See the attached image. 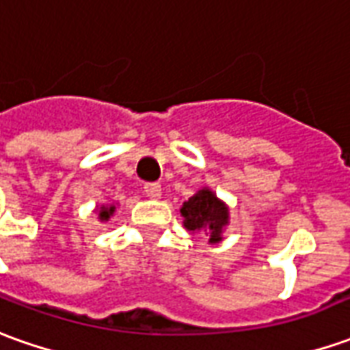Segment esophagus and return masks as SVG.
Wrapping results in <instances>:
<instances>
[{"instance_id": "1", "label": "esophagus", "mask_w": 350, "mask_h": 350, "mask_svg": "<svg viewBox=\"0 0 350 350\" xmlns=\"http://www.w3.org/2000/svg\"><path fill=\"white\" fill-rule=\"evenodd\" d=\"M144 191L147 197H151V199H159L161 197V184L159 182H147V184L144 185Z\"/></svg>"}]
</instances>
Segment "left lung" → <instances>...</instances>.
I'll return each instance as SVG.
<instances>
[{"label":"left lung","instance_id":"left-lung-1","mask_svg":"<svg viewBox=\"0 0 350 350\" xmlns=\"http://www.w3.org/2000/svg\"><path fill=\"white\" fill-rule=\"evenodd\" d=\"M182 216H184V226L189 232H208L211 234V243L220 241L222 237V228L228 224V208L222 201L216 199V195L208 189H201L185 201L182 206Z\"/></svg>","mask_w":350,"mask_h":350}]
</instances>
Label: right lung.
Wrapping results in <instances>:
<instances>
[{"instance_id": "add662e5", "label": "right lung", "mask_w": 350, "mask_h": 350, "mask_svg": "<svg viewBox=\"0 0 350 350\" xmlns=\"http://www.w3.org/2000/svg\"><path fill=\"white\" fill-rule=\"evenodd\" d=\"M113 211H115V206H111V208H101V211H99V216H101V220H107L109 216L113 215Z\"/></svg>"}]
</instances>
